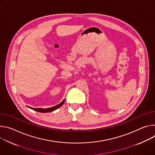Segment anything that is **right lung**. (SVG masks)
Wrapping results in <instances>:
<instances>
[{
	"label": "right lung",
	"mask_w": 155,
	"mask_h": 155,
	"mask_svg": "<svg viewBox=\"0 0 155 155\" xmlns=\"http://www.w3.org/2000/svg\"><path fill=\"white\" fill-rule=\"evenodd\" d=\"M64 99L60 103V104L55 106V107H50V108H32V107H29V108L34 110V111H38V112H41V113H48V112H51V111H53L55 110H57V108H60V107L62 106V105L64 104Z\"/></svg>",
	"instance_id": "1"
}]
</instances>
